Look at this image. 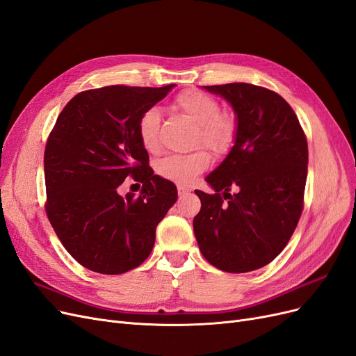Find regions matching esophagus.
Here are the masks:
<instances>
[{"label": "esophagus", "instance_id": "34e87169", "mask_svg": "<svg viewBox=\"0 0 356 356\" xmlns=\"http://www.w3.org/2000/svg\"><path fill=\"white\" fill-rule=\"evenodd\" d=\"M190 190L188 188H186V187H182V186H178V194L179 195H184V194H187Z\"/></svg>", "mask_w": 356, "mask_h": 356}]
</instances>
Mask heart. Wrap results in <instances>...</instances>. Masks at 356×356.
<instances>
[{
    "label": "heart",
    "instance_id": "b5f03b06",
    "mask_svg": "<svg viewBox=\"0 0 356 356\" xmlns=\"http://www.w3.org/2000/svg\"><path fill=\"white\" fill-rule=\"evenodd\" d=\"M175 107L197 125L195 145H203L215 154L227 153L236 140V124L231 116L220 113L219 103L200 91H186L175 99ZM159 122L156 108H149L138 119V138L149 153L159 152ZM211 156L203 150L190 154H169L156 163V172L178 186H190L209 168Z\"/></svg>",
    "mask_w": 356,
    "mask_h": 356
}]
</instances>
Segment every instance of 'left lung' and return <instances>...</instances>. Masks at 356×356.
I'll list each match as a JSON object with an SVG mask.
<instances>
[{"label": "left lung", "instance_id": "1", "mask_svg": "<svg viewBox=\"0 0 356 356\" xmlns=\"http://www.w3.org/2000/svg\"><path fill=\"white\" fill-rule=\"evenodd\" d=\"M225 99L236 113L234 145L195 190V240L204 259L225 273H249L283 252L303 209L308 143L296 113L277 92L234 82L203 87ZM236 188V195L229 190ZM222 191L224 204L218 194Z\"/></svg>", "mask_w": 356, "mask_h": 356}]
</instances>
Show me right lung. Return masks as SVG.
Listing matches in <instances>:
<instances>
[{"instance_id":"right-lung-1","label":"right lung","mask_w":356,"mask_h":356,"mask_svg":"<svg viewBox=\"0 0 356 356\" xmlns=\"http://www.w3.org/2000/svg\"><path fill=\"white\" fill-rule=\"evenodd\" d=\"M174 87L110 85L79 92L48 137L47 216L73 259L94 273L118 275L140 266L178 199L175 184L153 174L137 129L140 116ZM128 176L143 184L138 198L117 193Z\"/></svg>"}]
</instances>
